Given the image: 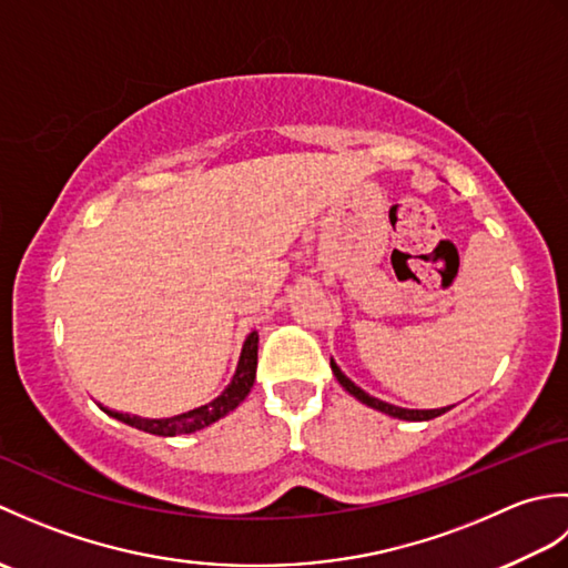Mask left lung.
Listing matches in <instances>:
<instances>
[{
  "instance_id": "obj_1",
  "label": "left lung",
  "mask_w": 568,
  "mask_h": 568,
  "mask_svg": "<svg viewBox=\"0 0 568 568\" xmlns=\"http://www.w3.org/2000/svg\"><path fill=\"white\" fill-rule=\"evenodd\" d=\"M329 366H332V373L336 376V381L342 383V388H344L348 395H354L358 403H364V405H368V407H373V409H378V413H383V415H390V417H397V419H407V422H427V419L439 417V415L449 413V409H452V407H437V409H407V407L390 405V403H385V400H378V397L368 395L366 390H361L358 385H356L352 378H346V376H344V371H342L339 366H336V361H334V358H329Z\"/></svg>"
}]
</instances>
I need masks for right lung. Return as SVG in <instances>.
I'll list each match as a JSON object with an SVG mask.
<instances>
[{"label":"right lung","mask_w":568,"mask_h":568,"mask_svg":"<svg viewBox=\"0 0 568 568\" xmlns=\"http://www.w3.org/2000/svg\"><path fill=\"white\" fill-rule=\"evenodd\" d=\"M256 364H258V332L253 329L244 346H241V356L236 371L232 376V383L226 385L222 395H216L212 403L200 405L195 409H187L183 415L175 417H163V419H149V417H139V415H126V413H114V409L102 407L106 415L124 422L129 427H136L141 432L149 434H159V437H178V434H192L197 429L210 427L212 422L226 417L232 409H236L241 403L246 400V395L253 388V381H256Z\"/></svg>","instance_id":"right-lung-1"}]
</instances>
